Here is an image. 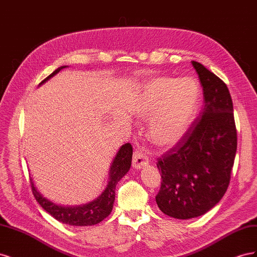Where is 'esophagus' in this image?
Here are the masks:
<instances>
[{
  "label": "esophagus",
  "instance_id": "esophagus-1",
  "mask_svg": "<svg viewBox=\"0 0 257 257\" xmlns=\"http://www.w3.org/2000/svg\"><path fill=\"white\" fill-rule=\"evenodd\" d=\"M149 164V160L147 159L146 155L139 150H136L133 155V168L141 169L144 166Z\"/></svg>",
  "mask_w": 257,
  "mask_h": 257
}]
</instances>
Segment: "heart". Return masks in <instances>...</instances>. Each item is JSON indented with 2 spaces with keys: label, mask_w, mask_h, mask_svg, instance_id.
<instances>
[{
  "label": "heart",
  "mask_w": 257,
  "mask_h": 257,
  "mask_svg": "<svg viewBox=\"0 0 257 257\" xmlns=\"http://www.w3.org/2000/svg\"><path fill=\"white\" fill-rule=\"evenodd\" d=\"M200 88L192 77L160 76L146 81L134 102V112L148 121L147 137L158 148L176 145L195 119Z\"/></svg>",
  "instance_id": "heart-1"
}]
</instances>
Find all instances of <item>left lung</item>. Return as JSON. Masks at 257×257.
I'll return each mask as SVG.
<instances>
[{
  "label": "left lung",
  "mask_w": 257,
  "mask_h": 257,
  "mask_svg": "<svg viewBox=\"0 0 257 257\" xmlns=\"http://www.w3.org/2000/svg\"><path fill=\"white\" fill-rule=\"evenodd\" d=\"M192 64L203 85V111L157 164L162 183L155 200L163 213L179 220L203 215L222 199L237 150L228 88L203 64Z\"/></svg>",
  "instance_id": "8db88e82"
}]
</instances>
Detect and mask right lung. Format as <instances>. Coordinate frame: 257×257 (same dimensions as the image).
I'll list each match as a JSON object with an SVG mask.
<instances>
[{
	"label": "right lung",
	"mask_w": 257,
	"mask_h": 257,
	"mask_svg": "<svg viewBox=\"0 0 257 257\" xmlns=\"http://www.w3.org/2000/svg\"><path fill=\"white\" fill-rule=\"evenodd\" d=\"M68 66L63 65L57 68L47 78L44 79L40 85L48 81L51 77L57 75L61 69ZM132 157H133V148L130 144H125L120 147L116 152L114 159L108 172V183L105 190L100 193V195L93 199L90 203L78 205V206H62L46 198L43 194L37 190L34 184L33 179L31 178L32 191L34 197L44 210H46L50 215L59 222L72 225V226H91L99 222H102L105 217L109 215L112 211L114 197H115V186L121 179L127 174L132 164Z\"/></svg>",
	"instance_id": "add662e5"
}]
</instances>
